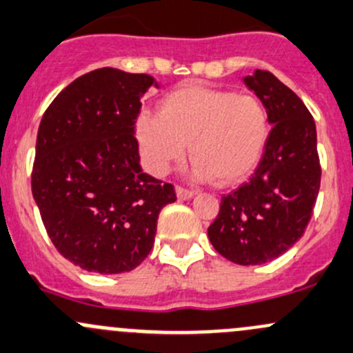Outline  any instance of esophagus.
I'll use <instances>...</instances> for the list:
<instances>
[{"label": "esophagus", "mask_w": 353, "mask_h": 353, "mask_svg": "<svg viewBox=\"0 0 353 353\" xmlns=\"http://www.w3.org/2000/svg\"><path fill=\"white\" fill-rule=\"evenodd\" d=\"M176 194H177V198H179V199H191L192 196L196 194V192L191 191V189H184V188L177 186L176 188Z\"/></svg>", "instance_id": "1"}]
</instances>
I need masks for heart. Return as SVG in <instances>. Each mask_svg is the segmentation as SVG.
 Returning <instances> with one entry per match:
<instances>
[{
    "instance_id": "b5f03b06",
    "label": "heart",
    "mask_w": 353,
    "mask_h": 353,
    "mask_svg": "<svg viewBox=\"0 0 353 353\" xmlns=\"http://www.w3.org/2000/svg\"><path fill=\"white\" fill-rule=\"evenodd\" d=\"M269 114L252 94L188 84L167 92L159 114H139L135 135L150 172L164 176L186 154L192 157L191 177L233 184L261 162L269 140Z\"/></svg>"
}]
</instances>
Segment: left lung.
I'll return each mask as SVG.
<instances>
[{"instance_id":"1","label":"left lung","mask_w":353,"mask_h":353,"mask_svg":"<svg viewBox=\"0 0 353 353\" xmlns=\"http://www.w3.org/2000/svg\"><path fill=\"white\" fill-rule=\"evenodd\" d=\"M243 83L264 103L272 130L254 176L221 198L208 228L214 250L240 265H261L303 236L320 191L316 125L301 99L269 70Z\"/></svg>"}]
</instances>
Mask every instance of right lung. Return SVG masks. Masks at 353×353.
<instances>
[{"instance_id":"right-lung-1","label":"right lung","mask_w":353,"mask_h":353,"mask_svg":"<svg viewBox=\"0 0 353 353\" xmlns=\"http://www.w3.org/2000/svg\"><path fill=\"white\" fill-rule=\"evenodd\" d=\"M148 74L103 68L62 89L37 135L32 192L52 243L89 272H130L154 247L172 184L142 170L135 121Z\"/></svg>"}]
</instances>
